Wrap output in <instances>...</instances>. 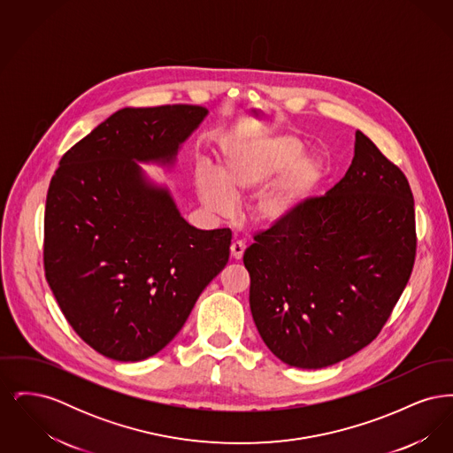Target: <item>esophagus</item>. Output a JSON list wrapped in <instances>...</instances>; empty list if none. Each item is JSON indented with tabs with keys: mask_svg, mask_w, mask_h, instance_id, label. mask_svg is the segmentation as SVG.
Segmentation results:
<instances>
[{
	"mask_svg": "<svg viewBox=\"0 0 453 453\" xmlns=\"http://www.w3.org/2000/svg\"><path fill=\"white\" fill-rule=\"evenodd\" d=\"M242 253H244V244L241 241H234L231 244V257L234 259L242 258Z\"/></svg>",
	"mask_w": 453,
	"mask_h": 453,
	"instance_id": "obj_1",
	"label": "esophagus"
}]
</instances>
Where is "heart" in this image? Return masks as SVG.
<instances>
[{
    "label": "heart",
    "mask_w": 453,
    "mask_h": 453,
    "mask_svg": "<svg viewBox=\"0 0 453 453\" xmlns=\"http://www.w3.org/2000/svg\"><path fill=\"white\" fill-rule=\"evenodd\" d=\"M301 154V142L288 135L237 144L224 154L219 176H196V190L203 205L219 216H231L234 200L257 194L250 209L253 220L279 226L301 211L323 180L321 159Z\"/></svg>",
    "instance_id": "1"
}]
</instances>
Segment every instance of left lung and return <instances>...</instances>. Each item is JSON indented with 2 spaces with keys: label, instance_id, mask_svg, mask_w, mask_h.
<instances>
[{
  "label": "left lung",
  "instance_id": "obj_1",
  "mask_svg": "<svg viewBox=\"0 0 453 453\" xmlns=\"http://www.w3.org/2000/svg\"><path fill=\"white\" fill-rule=\"evenodd\" d=\"M410 181L364 132L345 176L244 251L259 336L283 364L323 368L370 345L410 280Z\"/></svg>",
  "mask_w": 453,
  "mask_h": 453
}]
</instances>
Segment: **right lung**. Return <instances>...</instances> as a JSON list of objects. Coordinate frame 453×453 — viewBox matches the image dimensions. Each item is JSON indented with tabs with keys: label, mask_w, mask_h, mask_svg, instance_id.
<instances>
[{
	"label": "right lung",
	"mask_w": 453,
	"mask_h": 453,
	"mask_svg": "<svg viewBox=\"0 0 453 453\" xmlns=\"http://www.w3.org/2000/svg\"><path fill=\"white\" fill-rule=\"evenodd\" d=\"M205 115L122 108L65 152L50 180L45 279L78 336L111 360L161 351L229 259L231 229H195L133 161L170 163Z\"/></svg>",
	"instance_id": "obj_1"
}]
</instances>
